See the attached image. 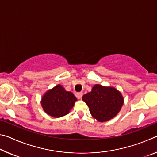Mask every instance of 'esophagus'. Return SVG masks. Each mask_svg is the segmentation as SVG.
<instances>
[{
    "label": "esophagus",
    "instance_id": "34e87169",
    "mask_svg": "<svg viewBox=\"0 0 157 157\" xmlns=\"http://www.w3.org/2000/svg\"><path fill=\"white\" fill-rule=\"evenodd\" d=\"M82 95H83V93L82 92H79V93H77L76 94V97L78 98V99H81Z\"/></svg>",
    "mask_w": 157,
    "mask_h": 157
}]
</instances>
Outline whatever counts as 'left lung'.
<instances>
[{
    "instance_id": "left-lung-1",
    "label": "left lung",
    "mask_w": 157,
    "mask_h": 157,
    "mask_svg": "<svg viewBox=\"0 0 157 157\" xmlns=\"http://www.w3.org/2000/svg\"><path fill=\"white\" fill-rule=\"evenodd\" d=\"M82 100L88 105L91 116L99 122L114 118L124 104L121 93L112 86L95 84L91 92L84 95Z\"/></svg>"
}]
</instances>
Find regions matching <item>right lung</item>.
I'll return each instance as SVG.
<instances>
[{"instance_id": "obj_1", "label": "right lung", "mask_w": 157, "mask_h": 157, "mask_svg": "<svg viewBox=\"0 0 157 157\" xmlns=\"http://www.w3.org/2000/svg\"><path fill=\"white\" fill-rule=\"evenodd\" d=\"M77 100L72 92L66 91L62 85L57 84L43 95L41 105L48 115L60 118L70 112Z\"/></svg>"}]
</instances>
